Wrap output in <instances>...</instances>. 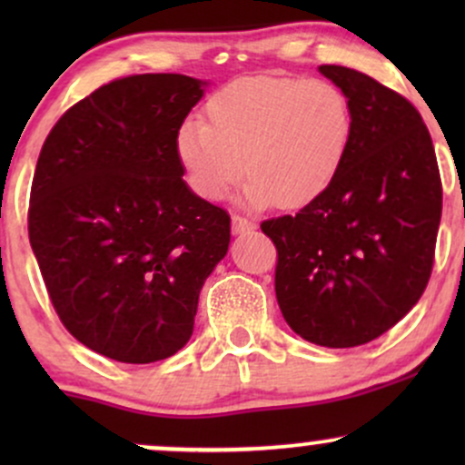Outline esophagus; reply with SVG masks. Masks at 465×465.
<instances>
[{"label": "esophagus", "instance_id": "obj_1", "mask_svg": "<svg viewBox=\"0 0 465 465\" xmlns=\"http://www.w3.org/2000/svg\"><path fill=\"white\" fill-rule=\"evenodd\" d=\"M255 229V223L247 221L242 216H232V232L233 236H244V233H251Z\"/></svg>", "mask_w": 465, "mask_h": 465}]
</instances>
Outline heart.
<instances>
[{
  "label": "heart",
  "instance_id": "1",
  "mask_svg": "<svg viewBox=\"0 0 465 465\" xmlns=\"http://www.w3.org/2000/svg\"><path fill=\"white\" fill-rule=\"evenodd\" d=\"M207 124L185 120L177 157L192 190L221 201L247 173L244 201L282 210L311 205L334 183L350 153L354 114L325 80L247 76L205 104Z\"/></svg>",
  "mask_w": 465,
  "mask_h": 465
}]
</instances>
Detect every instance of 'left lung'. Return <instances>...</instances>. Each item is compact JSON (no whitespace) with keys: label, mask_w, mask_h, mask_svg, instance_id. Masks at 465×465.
I'll use <instances>...</instances> for the list:
<instances>
[{"label":"left lung","mask_w":465,"mask_h":465,"mask_svg":"<svg viewBox=\"0 0 465 465\" xmlns=\"http://www.w3.org/2000/svg\"><path fill=\"white\" fill-rule=\"evenodd\" d=\"M319 72L348 95L350 153L325 194L262 223L277 247L275 295L292 332L356 348L393 328L429 284L441 181L429 129L407 98L341 65Z\"/></svg>","instance_id":"left-lung-1"}]
</instances>
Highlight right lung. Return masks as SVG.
Returning <instances> with one entry per match:
<instances>
[{
  "instance_id": "right-lung-1",
  "label": "right lung",
  "mask_w": 465,
  "mask_h": 465,
  "mask_svg": "<svg viewBox=\"0 0 465 465\" xmlns=\"http://www.w3.org/2000/svg\"><path fill=\"white\" fill-rule=\"evenodd\" d=\"M205 80L140 74L74 104L36 162L28 233L45 288L83 345L146 365L177 354L229 216L190 190L177 131Z\"/></svg>"
}]
</instances>
